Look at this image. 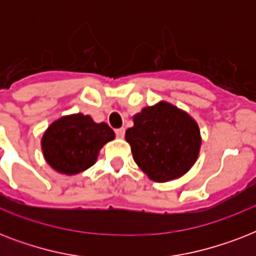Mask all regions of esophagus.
Segmentation results:
<instances>
[{
	"label": "esophagus",
	"instance_id": "1",
	"mask_svg": "<svg viewBox=\"0 0 256 256\" xmlns=\"http://www.w3.org/2000/svg\"><path fill=\"white\" fill-rule=\"evenodd\" d=\"M116 136H118V138H124V128H116Z\"/></svg>",
	"mask_w": 256,
	"mask_h": 256
}]
</instances>
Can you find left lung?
<instances>
[{
    "label": "left lung",
    "instance_id": "left-lung-1",
    "mask_svg": "<svg viewBox=\"0 0 256 256\" xmlns=\"http://www.w3.org/2000/svg\"><path fill=\"white\" fill-rule=\"evenodd\" d=\"M126 140L136 164L156 182L182 176L195 164L200 148L196 122L166 102L136 114Z\"/></svg>",
    "mask_w": 256,
    "mask_h": 256
}]
</instances>
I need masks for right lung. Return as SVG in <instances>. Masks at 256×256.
<instances>
[{
	"mask_svg": "<svg viewBox=\"0 0 256 256\" xmlns=\"http://www.w3.org/2000/svg\"><path fill=\"white\" fill-rule=\"evenodd\" d=\"M114 136L108 124H96L88 116L74 114L50 124L42 138V152L54 170L78 174L96 164L100 148Z\"/></svg>",
	"mask_w": 256,
	"mask_h": 256,
	"instance_id": "obj_1",
	"label": "right lung"
}]
</instances>
